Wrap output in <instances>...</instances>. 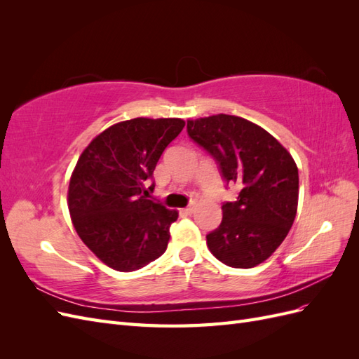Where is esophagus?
<instances>
[{
	"instance_id": "1",
	"label": "esophagus",
	"mask_w": 359,
	"mask_h": 359,
	"mask_svg": "<svg viewBox=\"0 0 359 359\" xmlns=\"http://www.w3.org/2000/svg\"><path fill=\"white\" fill-rule=\"evenodd\" d=\"M193 212H194V206H193V205L187 206V208H182V210H181V214H184V215H190V214H193Z\"/></svg>"
}]
</instances>
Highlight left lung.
I'll list each match as a JSON object with an SVG mask.
<instances>
[{
  "label": "left lung",
  "instance_id": "1",
  "mask_svg": "<svg viewBox=\"0 0 359 359\" xmlns=\"http://www.w3.org/2000/svg\"><path fill=\"white\" fill-rule=\"evenodd\" d=\"M187 133L215 160L223 181L241 187L235 202H223L220 226L206 235L210 252L232 268L262 264L295 220V161L266 130L240 116L220 114L187 121Z\"/></svg>",
  "mask_w": 359,
  "mask_h": 359
}]
</instances>
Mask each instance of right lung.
Returning a JSON list of instances; mask_svg holds the SVG:
<instances>
[{"mask_svg": "<svg viewBox=\"0 0 359 359\" xmlns=\"http://www.w3.org/2000/svg\"><path fill=\"white\" fill-rule=\"evenodd\" d=\"M184 126L180 118L128 119L106 128L79 157L69 211L81 240L107 266L130 273L166 252L178 212L147 199L145 186Z\"/></svg>", "mask_w": 359, "mask_h": 359, "instance_id": "1", "label": "right lung"}]
</instances>
